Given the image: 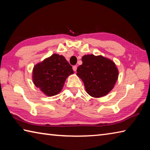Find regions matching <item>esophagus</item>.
Segmentation results:
<instances>
[{
	"label": "esophagus",
	"mask_w": 150,
	"mask_h": 150,
	"mask_svg": "<svg viewBox=\"0 0 150 150\" xmlns=\"http://www.w3.org/2000/svg\"><path fill=\"white\" fill-rule=\"evenodd\" d=\"M77 66H76V65L73 66V71H77Z\"/></svg>",
	"instance_id": "esophagus-1"
}]
</instances>
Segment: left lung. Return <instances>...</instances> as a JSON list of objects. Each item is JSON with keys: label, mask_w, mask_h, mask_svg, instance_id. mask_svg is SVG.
<instances>
[{"label": "left lung", "mask_w": 150, "mask_h": 150, "mask_svg": "<svg viewBox=\"0 0 150 150\" xmlns=\"http://www.w3.org/2000/svg\"><path fill=\"white\" fill-rule=\"evenodd\" d=\"M82 65L77 69V75L84 83L90 96L100 98L107 95L115 87L118 70L111 59L103 55H83Z\"/></svg>", "instance_id": "1"}]
</instances>
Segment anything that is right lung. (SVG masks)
Returning a JSON list of instances; mask_svg holds the SVG:
<instances>
[{"instance_id":"obj_1","label":"right lung","mask_w":150,"mask_h":150,"mask_svg":"<svg viewBox=\"0 0 150 150\" xmlns=\"http://www.w3.org/2000/svg\"><path fill=\"white\" fill-rule=\"evenodd\" d=\"M73 73L72 66L65 58L54 54L34 65L32 80L43 93L52 96L61 92L66 79Z\"/></svg>"}]
</instances>
